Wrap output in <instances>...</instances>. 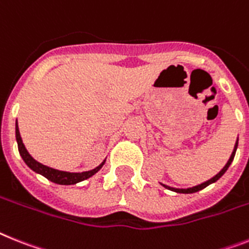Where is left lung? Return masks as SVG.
Wrapping results in <instances>:
<instances>
[{"label":"left lung","mask_w":249,"mask_h":249,"mask_svg":"<svg viewBox=\"0 0 249 249\" xmlns=\"http://www.w3.org/2000/svg\"><path fill=\"white\" fill-rule=\"evenodd\" d=\"M237 147H238V139H237V142H235L234 149H233V152H231V157H229V160H228L227 164H225V166L223 167V168H221L220 172L216 173V175H215L214 177H212V178L208 179V181H205V182L200 183V185L194 186V187H189V189H176V187H171V186L163 185V183H160V185L163 186V187H166V189L171 190V191L178 192V194H194V192H197V191H200V190L205 189L206 186H209V185H212V183L216 182V181H218V179L220 178V177L223 176V175H224L225 172H227V170H228V168H229V166H231V162H233V160H234L235 152H237Z\"/></svg>","instance_id":"obj_1"}]
</instances>
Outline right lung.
<instances>
[{
  "mask_svg": "<svg viewBox=\"0 0 249 249\" xmlns=\"http://www.w3.org/2000/svg\"><path fill=\"white\" fill-rule=\"evenodd\" d=\"M15 130H16V142H18V152H20V156H21L25 163L28 164L29 168H31L34 172L39 173V175H41V176H44L45 178H48L49 181H52L54 183H58V185H76V183L81 182V181H85V179L93 176L105 164L106 160L101 164L96 167V168H93L91 171H86V172H66V171H59L55 170V168H52V167H48L45 164H41L40 162L35 160L30 156L28 149L25 148L24 143H22L21 135H20V131H18V121H16V128H15Z\"/></svg>",
  "mask_w": 249,
  "mask_h": 249,
  "instance_id": "1",
  "label": "right lung"
}]
</instances>
